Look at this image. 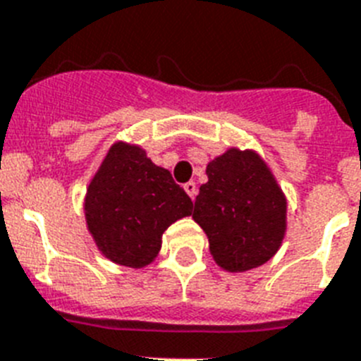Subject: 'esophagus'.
<instances>
[{
    "instance_id": "obj_1",
    "label": "esophagus",
    "mask_w": 361,
    "mask_h": 361,
    "mask_svg": "<svg viewBox=\"0 0 361 361\" xmlns=\"http://www.w3.org/2000/svg\"><path fill=\"white\" fill-rule=\"evenodd\" d=\"M183 189H185V192L189 194L190 198H196V194H198V187H196V183H194V181H189V183H185L183 185Z\"/></svg>"
}]
</instances>
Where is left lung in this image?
<instances>
[{
  "mask_svg": "<svg viewBox=\"0 0 361 361\" xmlns=\"http://www.w3.org/2000/svg\"><path fill=\"white\" fill-rule=\"evenodd\" d=\"M209 181L194 202V221L219 267L245 272L272 258L287 231V198L255 150L231 147L207 165Z\"/></svg>",
  "mask_w": 361,
  "mask_h": 361,
  "instance_id": "left-lung-1",
  "label": "left lung"
}]
</instances>
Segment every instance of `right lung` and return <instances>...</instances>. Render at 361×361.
I'll return each instance as SVG.
<instances>
[{
	"instance_id": "1",
	"label": "right lung",
	"mask_w": 361,
	"mask_h": 361,
	"mask_svg": "<svg viewBox=\"0 0 361 361\" xmlns=\"http://www.w3.org/2000/svg\"><path fill=\"white\" fill-rule=\"evenodd\" d=\"M83 211L105 258L142 269L158 256L169 225L192 214V202L142 147L116 142L87 187Z\"/></svg>"
}]
</instances>
